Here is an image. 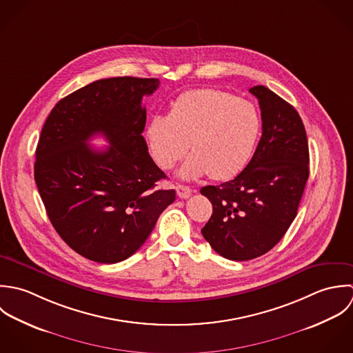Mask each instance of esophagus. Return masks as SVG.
Returning <instances> with one entry per match:
<instances>
[{
	"label": "esophagus",
	"mask_w": 353,
	"mask_h": 353,
	"mask_svg": "<svg viewBox=\"0 0 353 353\" xmlns=\"http://www.w3.org/2000/svg\"><path fill=\"white\" fill-rule=\"evenodd\" d=\"M176 191H177V195H179L181 199H188V198L191 196V194H192V190H191L190 187L181 185V184H179V185L176 187Z\"/></svg>",
	"instance_id": "esophagus-1"
}]
</instances>
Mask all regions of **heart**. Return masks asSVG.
<instances>
[{"label":"heart","instance_id":"1","mask_svg":"<svg viewBox=\"0 0 353 353\" xmlns=\"http://www.w3.org/2000/svg\"><path fill=\"white\" fill-rule=\"evenodd\" d=\"M262 120L248 101L214 88L181 94L169 114H155L145 137L152 158L172 169L187 152L180 176L196 179L210 173L214 180L237 176L250 162L261 137Z\"/></svg>","mask_w":353,"mask_h":353}]
</instances>
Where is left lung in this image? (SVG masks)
Instances as JSON below:
<instances>
[{
  "mask_svg": "<svg viewBox=\"0 0 353 353\" xmlns=\"http://www.w3.org/2000/svg\"><path fill=\"white\" fill-rule=\"evenodd\" d=\"M250 92L259 101L262 138L241 173L201 190L212 205L202 234L230 261L269 252L293 222L310 173L308 141L296 109L265 85Z\"/></svg>",
  "mask_w": 353,
  "mask_h": 353,
  "instance_id": "8db88e82",
  "label": "left lung"
}]
</instances>
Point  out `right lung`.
<instances>
[{
    "instance_id": "1",
    "label": "right lung",
    "mask_w": 353,
    "mask_h": 353,
    "mask_svg": "<svg viewBox=\"0 0 353 353\" xmlns=\"http://www.w3.org/2000/svg\"><path fill=\"white\" fill-rule=\"evenodd\" d=\"M158 85L131 76L92 81L57 102L42 128L34 166L39 195L60 237L90 261L134 255L176 199L174 190L157 188L166 174L141 137V99ZM97 133L108 149L88 145Z\"/></svg>"
}]
</instances>
